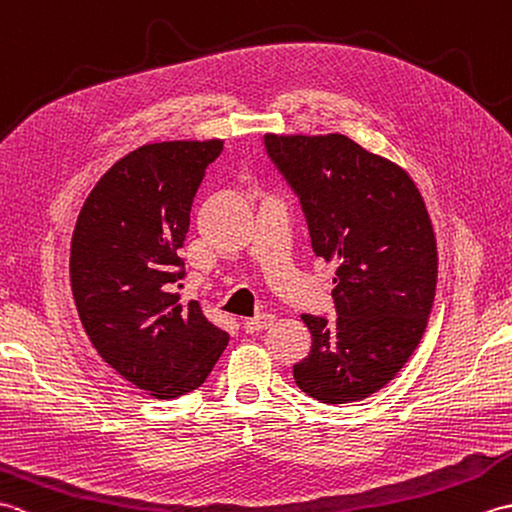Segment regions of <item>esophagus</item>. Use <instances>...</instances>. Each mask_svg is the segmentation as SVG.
<instances>
[{
    "label": "esophagus",
    "mask_w": 512,
    "mask_h": 512,
    "mask_svg": "<svg viewBox=\"0 0 512 512\" xmlns=\"http://www.w3.org/2000/svg\"><path fill=\"white\" fill-rule=\"evenodd\" d=\"M273 323H275L273 314H262V317H255V319H244V321H242V328H244V332H248V334H255V332L268 330Z\"/></svg>",
    "instance_id": "1"
}]
</instances>
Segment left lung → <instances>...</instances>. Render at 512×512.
<instances>
[{
	"instance_id": "obj_1",
	"label": "left lung",
	"mask_w": 512,
	"mask_h": 512,
	"mask_svg": "<svg viewBox=\"0 0 512 512\" xmlns=\"http://www.w3.org/2000/svg\"><path fill=\"white\" fill-rule=\"evenodd\" d=\"M266 151L299 195L312 250L336 264L334 321L303 314L310 354L292 367L328 405L376 394L427 330L438 284L431 217L409 173L343 134H266Z\"/></svg>"
}]
</instances>
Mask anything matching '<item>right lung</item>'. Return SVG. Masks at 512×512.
Here are the masks:
<instances>
[{
	"label": "right lung",
	"mask_w": 512,
	"mask_h": 512,
	"mask_svg": "<svg viewBox=\"0 0 512 512\" xmlns=\"http://www.w3.org/2000/svg\"><path fill=\"white\" fill-rule=\"evenodd\" d=\"M224 140H167L105 171L76 217L70 284L96 352L134 387L167 400L198 389L228 334L182 303L178 250L204 169Z\"/></svg>",
	"instance_id": "obj_1"
}]
</instances>
